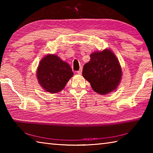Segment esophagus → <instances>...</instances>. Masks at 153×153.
Wrapping results in <instances>:
<instances>
[{
	"instance_id": "34e87169",
	"label": "esophagus",
	"mask_w": 153,
	"mask_h": 153,
	"mask_svg": "<svg viewBox=\"0 0 153 153\" xmlns=\"http://www.w3.org/2000/svg\"><path fill=\"white\" fill-rule=\"evenodd\" d=\"M82 68L81 67V68H80L79 69V71H77V73L79 74H82Z\"/></svg>"
}]
</instances>
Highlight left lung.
Listing matches in <instances>:
<instances>
[{
    "label": "left lung",
    "mask_w": 153,
    "mask_h": 153,
    "mask_svg": "<svg viewBox=\"0 0 153 153\" xmlns=\"http://www.w3.org/2000/svg\"><path fill=\"white\" fill-rule=\"evenodd\" d=\"M90 61L84 65L82 75L93 90L106 94L115 90L121 79L122 71L113 53L106 49L91 54Z\"/></svg>",
    "instance_id": "obj_1"
}]
</instances>
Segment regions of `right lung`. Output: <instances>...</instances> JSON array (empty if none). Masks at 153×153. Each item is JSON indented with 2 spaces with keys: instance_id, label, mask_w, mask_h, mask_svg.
<instances>
[{
  "instance_id": "obj_1",
  "label": "right lung",
  "mask_w": 153,
  "mask_h": 153,
  "mask_svg": "<svg viewBox=\"0 0 153 153\" xmlns=\"http://www.w3.org/2000/svg\"><path fill=\"white\" fill-rule=\"evenodd\" d=\"M73 75L70 65L54 54L43 58L37 69V79L40 85L51 93L62 91Z\"/></svg>"
}]
</instances>
